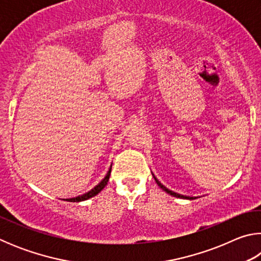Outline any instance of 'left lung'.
<instances>
[{
    "label": "left lung",
    "instance_id": "8db88e82",
    "mask_svg": "<svg viewBox=\"0 0 261 261\" xmlns=\"http://www.w3.org/2000/svg\"><path fill=\"white\" fill-rule=\"evenodd\" d=\"M154 177V176H153ZM154 179H155V182L158 183V185L159 187H160L163 191H166L167 193H169L170 196H174V197H176V198H183V199H190V200H193V199H196V197H188V196H183V194H179V193H176V192H174V191H171V190H169V189H167L165 185H162L160 182H159V180L154 177Z\"/></svg>",
    "mask_w": 261,
    "mask_h": 261
}]
</instances>
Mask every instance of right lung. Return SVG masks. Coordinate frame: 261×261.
I'll return each mask as SVG.
<instances>
[{
  "label": "right lung",
  "mask_w": 261,
  "mask_h": 261,
  "mask_svg": "<svg viewBox=\"0 0 261 261\" xmlns=\"http://www.w3.org/2000/svg\"><path fill=\"white\" fill-rule=\"evenodd\" d=\"M110 171H112V167H110V169H109V171L107 173V175H106V177H105L102 180H101V182H100L98 185H96L95 188L92 189L91 191H88L87 193H85V194H82V196H78V197H76V198H70V199H63V200L71 201V202H78V201L87 200V199H90V198L96 196V194H98V193L101 191V190H102V189L106 187V185H107L108 180H109Z\"/></svg>",
  "instance_id": "add662e5"
}]
</instances>
